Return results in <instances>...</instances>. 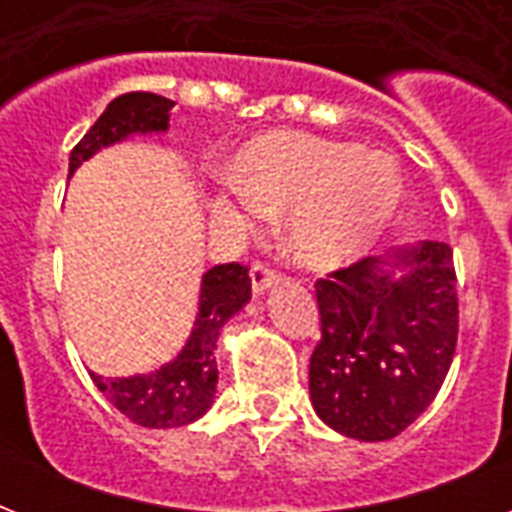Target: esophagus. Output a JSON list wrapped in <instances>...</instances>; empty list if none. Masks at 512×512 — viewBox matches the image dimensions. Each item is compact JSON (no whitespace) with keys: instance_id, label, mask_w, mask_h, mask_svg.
<instances>
[{"instance_id":"34e87169","label":"esophagus","mask_w":512,"mask_h":512,"mask_svg":"<svg viewBox=\"0 0 512 512\" xmlns=\"http://www.w3.org/2000/svg\"><path fill=\"white\" fill-rule=\"evenodd\" d=\"M249 276H252V292H255V295H263L265 289H271L273 284L279 281L276 271H273L271 265H265V263H255V265H252V271H249Z\"/></svg>"}]
</instances>
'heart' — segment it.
Returning <instances> with one entry per match:
<instances>
[{
	"label": "heart",
	"instance_id": "1",
	"mask_svg": "<svg viewBox=\"0 0 512 512\" xmlns=\"http://www.w3.org/2000/svg\"><path fill=\"white\" fill-rule=\"evenodd\" d=\"M225 177L252 215H287V255L319 273L369 255L404 199L393 156L305 132L249 140L228 162Z\"/></svg>",
	"mask_w": 512,
	"mask_h": 512
}]
</instances>
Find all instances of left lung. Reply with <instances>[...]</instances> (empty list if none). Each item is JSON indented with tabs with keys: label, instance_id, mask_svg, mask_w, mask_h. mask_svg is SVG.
<instances>
[{
	"label": "left lung",
	"instance_id": "obj_1",
	"mask_svg": "<svg viewBox=\"0 0 512 512\" xmlns=\"http://www.w3.org/2000/svg\"><path fill=\"white\" fill-rule=\"evenodd\" d=\"M321 342L311 404L356 441L396 438L446 380L457 348L452 247L417 241L316 281Z\"/></svg>",
	"mask_w": 512,
	"mask_h": 512
}]
</instances>
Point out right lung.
Segmentation results:
<instances>
[{"label": "right lung", "mask_w": 512, "mask_h": 512, "mask_svg": "<svg viewBox=\"0 0 512 512\" xmlns=\"http://www.w3.org/2000/svg\"><path fill=\"white\" fill-rule=\"evenodd\" d=\"M170 98L154 92H127L106 106L68 156V177L108 146L132 135H162L170 130ZM252 281L239 263L215 265L201 276L199 308L185 345L172 361L148 374L100 377L92 382L119 412L143 428H180L191 425L212 409L217 393V337L236 313L249 303Z\"/></svg>", "instance_id": "right-lung-1"}]
</instances>
